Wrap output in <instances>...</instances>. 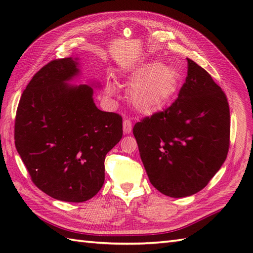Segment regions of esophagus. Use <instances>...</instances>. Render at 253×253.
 Segmentation results:
<instances>
[{
  "label": "esophagus",
  "instance_id": "esophagus-1",
  "mask_svg": "<svg viewBox=\"0 0 253 253\" xmlns=\"http://www.w3.org/2000/svg\"><path fill=\"white\" fill-rule=\"evenodd\" d=\"M132 129V123L130 120H128V118H126V120H124L123 122V130L125 133H129Z\"/></svg>",
  "mask_w": 253,
  "mask_h": 253
}]
</instances>
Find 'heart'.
Here are the masks:
<instances>
[{
  "mask_svg": "<svg viewBox=\"0 0 253 253\" xmlns=\"http://www.w3.org/2000/svg\"><path fill=\"white\" fill-rule=\"evenodd\" d=\"M130 80L132 85L129 99L133 106L144 114H152L168 105L178 92L180 84L178 72L162 63H151L136 68L130 75ZM106 92H116L114 83L107 84Z\"/></svg>",
  "mask_w": 253,
  "mask_h": 253,
  "instance_id": "obj_1",
  "label": "heart"
}]
</instances>
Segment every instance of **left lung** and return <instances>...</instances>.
<instances>
[{"instance_id":"obj_1","label":"left lung","mask_w":253,"mask_h":253,"mask_svg":"<svg viewBox=\"0 0 253 253\" xmlns=\"http://www.w3.org/2000/svg\"><path fill=\"white\" fill-rule=\"evenodd\" d=\"M178 98L133 126L150 182L171 198L195 195L226 160L230 120L226 94L206 69L187 58Z\"/></svg>"}]
</instances>
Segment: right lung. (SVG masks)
Listing matches in <instances>:
<instances>
[{"label": "right lung", "instance_id": "add662e5", "mask_svg": "<svg viewBox=\"0 0 253 253\" xmlns=\"http://www.w3.org/2000/svg\"><path fill=\"white\" fill-rule=\"evenodd\" d=\"M77 58H57L35 74L15 117V146L34 184L66 202H84L104 184L106 153L123 137L120 114L100 111L88 84L66 82Z\"/></svg>", "mask_w": 253, "mask_h": 253}]
</instances>
